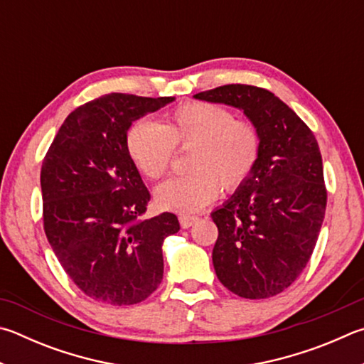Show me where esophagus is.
Here are the masks:
<instances>
[{
    "label": "esophagus",
    "instance_id": "1",
    "mask_svg": "<svg viewBox=\"0 0 364 364\" xmlns=\"http://www.w3.org/2000/svg\"><path fill=\"white\" fill-rule=\"evenodd\" d=\"M197 221H199V218L197 216H191V215H180V224L183 229H188L193 226V224H196Z\"/></svg>",
    "mask_w": 364,
    "mask_h": 364
}]
</instances>
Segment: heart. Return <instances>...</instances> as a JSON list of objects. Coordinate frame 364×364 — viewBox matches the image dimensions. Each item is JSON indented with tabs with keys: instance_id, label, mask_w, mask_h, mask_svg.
Instances as JSON below:
<instances>
[{
	"instance_id": "obj_1",
	"label": "heart",
	"mask_w": 364,
	"mask_h": 364,
	"mask_svg": "<svg viewBox=\"0 0 364 364\" xmlns=\"http://www.w3.org/2000/svg\"><path fill=\"white\" fill-rule=\"evenodd\" d=\"M175 148L186 151L191 173L170 178L156 189L162 210L193 213L213 202L220 186L232 193L253 173L261 154V135L248 119H235L228 108L188 102L165 116L164 124L136 121L125 136V149L148 180L167 173Z\"/></svg>"
}]
</instances>
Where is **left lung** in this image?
<instances>
[{
    "instance_id": "obj_1",
    "label": "left lung",
    "mask_w": 364,
    "mask_h": 364,
    "mask_svg": "<svg viewBox=\"0 0 364 364\" xmlns=\"http://www.w3.org/2000/svg\"><path fill=\"white\" fill-rule=\"evenodd\" d=\"M194 98L242 109L261 135L255 171L211 213L218 226L215 272L240 297L280 294L306 269L325 218L328 194L314 132L256 85L228 84Z\"/></svg>"
}]
</instances>
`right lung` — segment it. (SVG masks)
Here are the masks:
<instances>
[{
    "label": "right lung",
    "mask_w": 364,
    "mask_h": 364,
    "mask_svg": "<svg viewBox=\"0 0 364 364\" xmlns=\"http://www.w3.org/2000/svg\"><path fill=\"white\" fill-rule=\"evenodd\" d=\"M173 97L108 94L65 119L41 167L44 232L81 291L132 306L156 291L162 243L180 230L173 213L141 220L151 199L125 149L130 125Z\"/></svg>",
    "instance_id": "right-lung-1"
}]
</instances>
